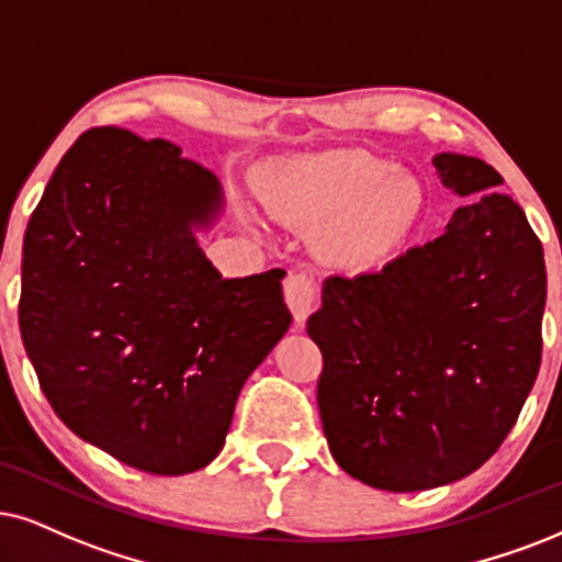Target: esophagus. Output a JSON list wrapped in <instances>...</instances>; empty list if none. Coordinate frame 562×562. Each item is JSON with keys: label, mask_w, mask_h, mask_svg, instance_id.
<instances>
[{"label": "esophagus", "mask_w": 562, "mask_h": 562, "mask_svg": "<svg viewBox=\"0 0 562 562\" xmlns=\"http://www.w3.org/2000/svg\"><path fill=\"white\" fill-rule=\"evenodd\" d=\"M285 301L293 311L295 322L303 324L316 303V282L305 272H290L285 280Z\"/></svg>", "instance_id": "obj_1"}]
</instances>
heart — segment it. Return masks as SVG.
<instances>
[{"label":"heart","mask_w":562,"mask_h":562,"mask_svg":"<svg viewBox=\"0 0 562 562\" xmlns=\"http://www.w3.org/2000/svg\"><path fill=\"white\" fill-rule=\"evenodd\" d=\"M277 210L301 225L331 228V248L350 265H373L409 231L420 210V189L389 160L366 150L318 155L285 173Z\"/></svg>","instance_id":"obj_1"}]
</instances>
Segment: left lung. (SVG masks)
Listing matches in <instances>:
<instances>
[{"label":"left lung","mask_w":562,"mask_h":562,"mask_svg":"<svg viewBox=\"0 0 562 562\" xmlns=\"http://www.w3.org/2000/svg\"><path fill=\"white\" fill-rule=\"evenodd\" d=\"M432 166L461 196L503 183L467 155ZM544 297L542 244L495 191L381 272L329 277L305 329L324 358L316 400L337 464L392 493L480 470L535 386Z\"/></svg>","instance_id":"1"}]
</instances>
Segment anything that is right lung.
Listing matches in <instances>:
<instances>
[{"mask_svg":"<svg viewBox=\"0 0 562 562\" xmlns=\"http://www.w3.org/2000/svg\"><path fill=\"white\" fill-rule=\"evenodd\" d=\"M220 181L168 139L95 126L69 147L23 244L20 334L59 420L150 474L207 467L240 386L288 331L285 269L223 280L191 228Z\"/></svg>","mask_w":562,"mask_h":562,"instance_id":"add662e5","label":"right lung"}]
</instances>
